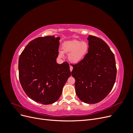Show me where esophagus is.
Returning a JSON list of instances; mask_svg holds the SVG:
<instances>
[{
    "mask_svg": "<svg viewBox=\"0 0 133 133\" xmlns=\"http://www.w3.org/2000/svg\"><path fill=\"white\" fill-rule=\"evenodd\" d=\"M73 66H71V65H70V71H71L72 70H73Z\"/></svg>",
    "mask_w": 133,
    "mask_h": 133,
    "instance_id": "1",
    "label": "esophagus"
}]
</instances>
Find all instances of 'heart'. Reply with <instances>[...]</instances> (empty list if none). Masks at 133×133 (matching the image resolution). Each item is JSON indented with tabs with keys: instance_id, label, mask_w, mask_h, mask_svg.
I'll list each match as a JSON object with an SVG mask.
<instances>
[{
	"instance_id": "obj_1",
	"label": "heart",
	"mask_w": 133,
	"mask_h": 133,
	"mask_svg": "<svg viewBox=\"0 0 133 133\" xmlns=\"http://www.w3.org/2000/svg\"><path fill=\"white\" fill-rule=\"evenodd\" d=\"M62 51H59L60 57H63V52L68 54V59L73 63H78L82 60L88 53L89 45L85 41H73L63 44Z\"/></svg>"
}]
</instances>
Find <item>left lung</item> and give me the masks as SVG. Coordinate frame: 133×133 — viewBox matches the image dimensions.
Wrapping results in <instances>:
<instances>
[{
	"label": "left lung",
	"mask_w": 133,
	"mask_h": 133,
	"mask_svg": "<svg viewBox=\"0 0 133 133\" xmlns=\"http://www.w3.org/2000/svg\"><path fill=\"white\" fill-rule=\"evenodd\" d=\"M89 50L84 59L72 64L71 75L75 79V92L83 102L95 104L109 94L115 84V57L108 44L100 38L89 35Z\"/></svg>",
	"instance_id": "1"
}]
</instances>
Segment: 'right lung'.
I'll return each instance as SVG.
<instances>
[{
	"mask_svg": "<svg viewBox=\"0 0 133 133\" xmlns=\"http://www.w3.org/2000/svg\"><path fill=\"white\" fill-rule=\"evenodd\" d=\"M60 37L46 36L28 43L19 58V78L29 98L48 105L57 102L71 75L65 62L57 63Z\"/></svg>",
	"mask_w": 133,
	"mask_h": 133,
	"instance_id": "1",
	"label": "right lung"
}]
</instances>
